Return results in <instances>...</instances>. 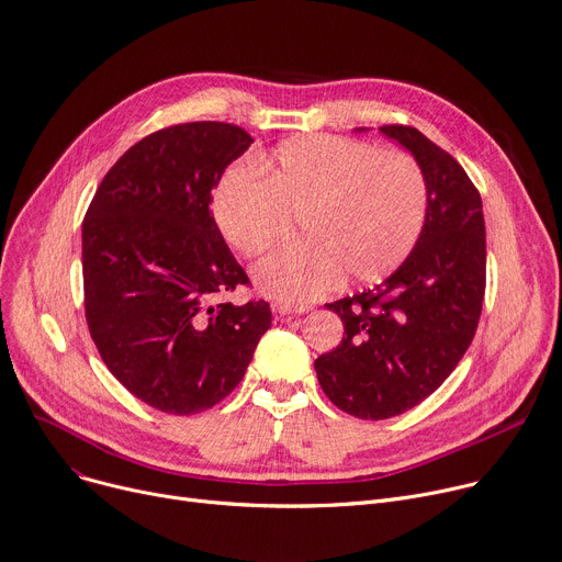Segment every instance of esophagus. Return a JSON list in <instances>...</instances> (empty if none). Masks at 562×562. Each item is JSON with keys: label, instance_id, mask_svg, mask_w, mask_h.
Listing matches in <instances>:
<instances>
[{"label": "esophagus", "instance_id": "obj_1", "mask_svg": "<svg viewBox=\"0 0 562 562\" xmlns=\"http://www.w3.org/2000/svg\"><path fill=\"white\" fill-rule=\"evenodd\" d=\"M310 310H312L310 304H289V302H276V304H273V312H276L280 318L295 316V314H307Z\"/></svg>", "mask_w": 562, "mask_h": 562}]
</instances>
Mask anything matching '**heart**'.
<instances>
[{
  "label": "heart",
  "mask_w": 562,
  "mask_h": 562,
  "mask_svg": "<svg viewBox=\"0 0 562 562\" xmlns=\"http://www.w3.org/2000/svg\"><path fill=\"white\" fill-rule=\"evenodd\" d=\"M259 179L228 168L211 211L226 244L246 260L286 241L293 220L307 241L255 267V284L280 302H310L347 273L376 282L415 250L428 217V183L405 151L366 140L310 134L258 157Z\"/></svg>",
  "instance_id": "b5f03b06"
}]
</instances>
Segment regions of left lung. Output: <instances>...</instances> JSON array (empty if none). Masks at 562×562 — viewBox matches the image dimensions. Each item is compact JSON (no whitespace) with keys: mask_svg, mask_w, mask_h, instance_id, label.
Returning <instances> with one entry per match:
<instances>
[{"mask_svg":"<svg viewBox=\"0 0 562 562\" xmlns=\"http://www.w3.org/2000/svg\"><path fill=\"white\" fill-rule=\"evenodd\" d=\"M381 132L424 170L426 226L385 282L327 304L345 334L314 363L329 401L368 422L411 411L450 376L477 331L486 289L482 196L464 168L411 125Z\"/></svg>","mask_w":562,"mask_h":562,"instance_id":"obj_1","label":"left lung"}]
</instances>
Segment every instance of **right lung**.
Instances as JSON below:
<instances>
[{
  "label": "right lung",
  "mask_w": 562,
  "mask_h": 562,
  "mask_svg": "<svg viewBox=\"0 0 562 562\" xmlns=\"http://www.w3.org/2000/svg\"><path fill=\"white\" fill-rule=\"evenodd\" d=\"M250 143L220 121L151 132L110 168L82 222L91 340L125 390L168 415L226 398L271 327L267 300H222L250 282L211 215L215 183Z\"/></svg>",
  "instance_id": "1"
}]
</instances>
